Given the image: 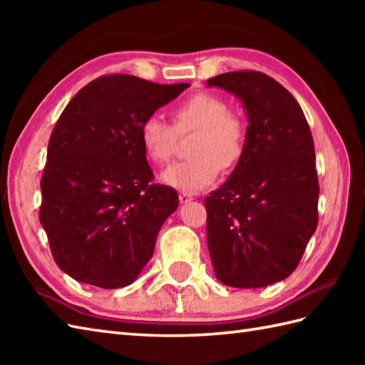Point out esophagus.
Listing matches in <instances>:
<instances>
[{
	"mask_svg": "<svg viewBox=\"0 0 365 365\" xmlns=\"http://www.w3.org/2000/svg\"><path fill=\"white\" fill-rule=\"evenodd\" d=\"M178 200H180L182 204H187V202H190V200H192V195L191 192H180V195H178Z\"/></svg>",
	"mask_w": 365,
	"mask_h": 365,
	"instance_id": "obj_1",
	"label": "esophagus"
}]
</instances>
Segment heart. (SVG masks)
Masks as SVG:
<instances>
[{"instance_id": "b5f03b06", "label": "heart", "mask_w": 365, "mask_h": 365, "mask_svg": "<svg viewBox=\"0 0 365 365\" xmlns=\"http://www.w3.org/2000/svg\"><path fill=\"white\" fill-rule=\"evenodd\" d=\"M173 125L158 115L145 118L139 128L143 149L157 165L174 158L178 135L196 131L190 145L192 158L177 163L163 174V182L183 191H200L218 178L221 168L234 169L243 158L247 125L229 103L213 92H197L174 106Z\"/></svg>"}]
</instances>
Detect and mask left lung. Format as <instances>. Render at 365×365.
<instances>
[{"label":"left lung","mask_w":365,"mask_h":365,"mask_svg":"<svg viewBox=\"0 0 365 365\" xmlns=\"http://www.w3.org/2000/svg\"><path fill=\"white\" fill-rule=\"evenodd\" d=\"M242 98L247 141L229 180L204 199L207 243L218 281L259 289L289 277L319 222L311 128L281 83L255 71L207 80Z\"/></svg>","instance_id":"1"}]
</instances>
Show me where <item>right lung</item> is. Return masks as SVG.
I'll use <instances>...</instances> for the list:
<instances>
[{
  "mask_svg": "<svg viewBox=\"0 0 365 365\" xmlns=\"http://www.w3.org/2000/svg\"><path fill=\"white\" fill-rule=\"evenodd\" d=\"M188 86L103 75L59 115L46 150L38 220L54 262L75 281L119 289L150 260L178 196L152 182L139 128Z\"/></svg>",
  "mask_w": 365,
  "mask_h": 365,
  "instance_id": "right-lung-1",
  "label": "right lung"
}]
</instances>
